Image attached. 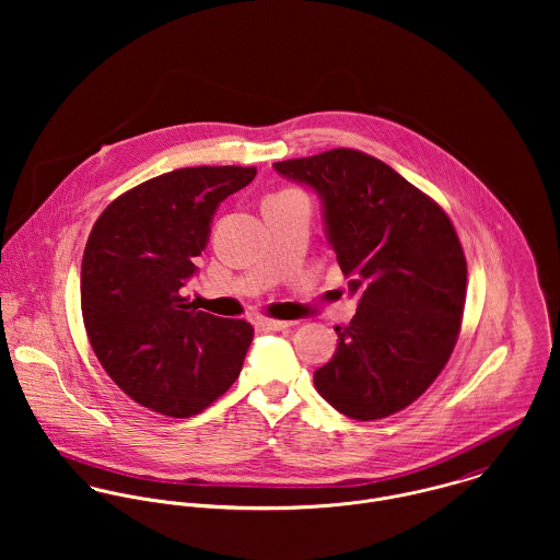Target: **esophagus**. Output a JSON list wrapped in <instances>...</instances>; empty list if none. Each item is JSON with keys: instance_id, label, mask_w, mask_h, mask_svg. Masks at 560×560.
<instances>
[{"instance_id": "esophagus-1", "label": "esophagus", "mask_w": 560, "mask_h": 560, "mask_svg": "<svg viewBox=\"0 0 560 560\" xmlns=\"http://www.w3.org/2000/svg\"><path fill=\"white\" fill-rule=\"evenodd\" d=\"M256 325L265 331H280V329H287L291 323L289 320L267 319V317H258Z\"/></svg>"}]
</instances>
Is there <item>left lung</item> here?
I'll use <instances>...</instances> for the list:
<instances>
[{
  "label": "left lung",
  "mask_w": 560,
  "mask_h": 560,
  "mask_svg": "<svg viewBox=\"0 0 560 560\" xmlns=\"http://www.w3.org/2000/svg\"><path fill=\"white\" fill-rule=\"evenodd\" d=\"M273 170L320 198L325 240L360 295L336 327L315 388L340 413L377 420L418 399L459 336L468 267L448 215L384 161L351 149L278 161Z\"/></svg>",
  "instance_id": "1"
}]
</instances>
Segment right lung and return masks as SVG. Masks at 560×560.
Returning a JSON list of instances; mask_svg holds the SVG:
<instances>
[{
    "label": "right lung",
    "mask_w": 560,
    "mask_h": 560,
    "mask_svg": "<svg viewBox=\"0 0 560 560\" xmlns=\"http://www.w3.org/2000/svg\"><path fill=\"white\" fill-rule=\"evenodd\" d=\"M256 167L202 165L155 176L96 220L81 260V313L90 345L116 386L172 418H187L240 377L254 329L196 311L183 287L198 273L222 200Z\"/></svg>",
    "instance_id": "add662e5"
}]
</instances>
